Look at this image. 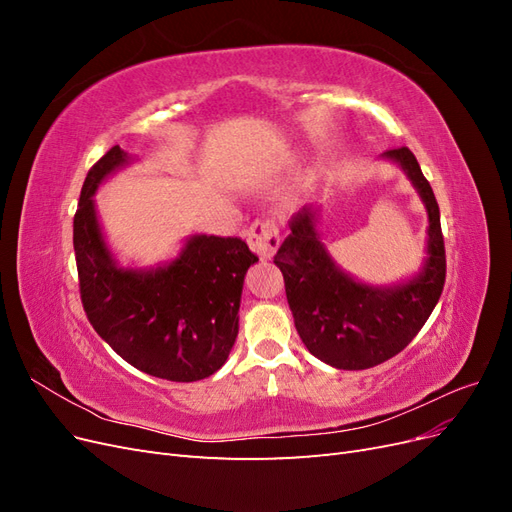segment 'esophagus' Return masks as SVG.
<instances>
[{
  "label": "esophagus",
  "instance_id": "esophagus-1",
  "mask_svg": "<svg viewBox=\"0 0 512 512\" xmlns=\"http://www.w3.org/2000/svg\"><path fill=\"white\" fill-rule=\"evenodd\" d=\"M247 243L262 260H269L280 247V230L273 220H256L247 230Z\"/></svg>",
  "mask_w": 512,
  "mask_h": 512
}]
</instances>
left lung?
Instances as JSON below:
<instances>
[{"label":"left lung","instance_id":"left-lung-1","mask_svg":"<svg viewBox=\"0 0 512 512\" xmlns=\"http://www.w3.org/2000/svg\"><path fill=\"white\" fill-rule=\"evenodd\" d=\"M404 170L427 211L423 265L408 280L374 286L346 273L318 230L320 207L307 205L290 220V235L273 262L284 273L294 327L305 348L335 369H367L404 350L436 307L446 277L440 209L408 147L384 151Z\"/></svg>","mask_w":512,"mask_h":512}]
</instances>
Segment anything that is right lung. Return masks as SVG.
Instances as JSON below:
<instances>
[{
    "mask_svg": "<svg viewBox=\"0 0 512 512\" xmlns=\"http://www.w3.org/2000/svg\"><path fill=\"white\" fill-rule=\"evenodd\" d=\"M134 162L115 145L91 166L74 215L81 301L91 327L149 376L196 382L235 346L245 273L258 258L241 239L190 235L173 260L123 267L106 243L94 194Z\"/></svg>",
    "mask_w": 512,
    "mask_h": 512,
    "instance_id": "right-lung-1",
    "label": "right lung"
}]
</instances>
